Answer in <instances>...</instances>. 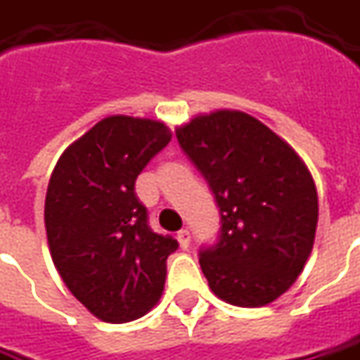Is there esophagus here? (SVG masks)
Returning a JSON list of instances; mask_svg holds the SVG:
<instances>
[{
	"label": "esophagus",
	"mask_w": 360,
	"mask_h": 360,
	"mask_svg": "<svg viewBox=\"0 0 360 360\" xmlns=\"http://www.w3.org/2000/svg\"><path fill=\"white\" fill-rule=\"evenodd\" d=\"M177 241H179L181 249H187L189 243H191V233L187 229H181L179 233H177Z\"/></svg>",
	"instance_id": "1"
}]
</instances>
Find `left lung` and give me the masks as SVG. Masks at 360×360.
I'll return each mask as SVG.
<instances>
[{
  "label": "left lung",
  "mask_w": 360,
  "mask_h": 360,
  "mask_svg": "<svg viewBox=\"0 0 360 360\" xmlns=\"http://www.w3.org/2000/svg\"><path fill=\"white\" fill-rule=\"evenodd\" d=\"M221 215L199 265L219 299L265 307L301 275L315 243V181L291 145L243 111L197 115L177 129Z\"/></svg>",
  "instance_id": "obj_1"
}]
</instances>
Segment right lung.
Wrapping results in <instances>:
<instances>
[{
  "mask_svg": "<svg viewBox=\"0 0 360 360\" xmlns=\"http://www.w3.org/2000/svg\"><path fill=\"white\" fill-rule=\"evenodd\" d=\"M171 141L153 119L111 115L59 157L45 195L53 265L83 307L105 323L149 313L179 243L153 233L135 179Z\"/></svg>",
  "mask_w": 360,
  "mask_h": 360,
  "instance_id": "obj_1",
  "label": "right lung"
}]
</instances>
